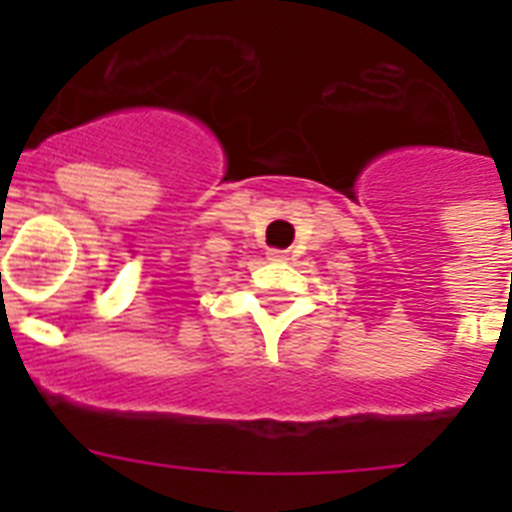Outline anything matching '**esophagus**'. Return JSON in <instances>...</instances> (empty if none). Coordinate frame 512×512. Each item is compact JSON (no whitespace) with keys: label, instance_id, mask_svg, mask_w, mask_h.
Wrapping results in <instances>:
<instances>
[{"label":"esophagus","instance_id":"1","mask_svg":"<svg viewBox=\"0 0 512 512\" xmlns=\"http://www.w3.org/2000/svg\"><path fill=\"white\" fill-rule=\"evenodd\" d=\"M266 256H269L271 261H282L284 256H287V253H284V251H269V253H266Z\"/></svg>","mask_w":512,"mask_h":512}]
</instances>
